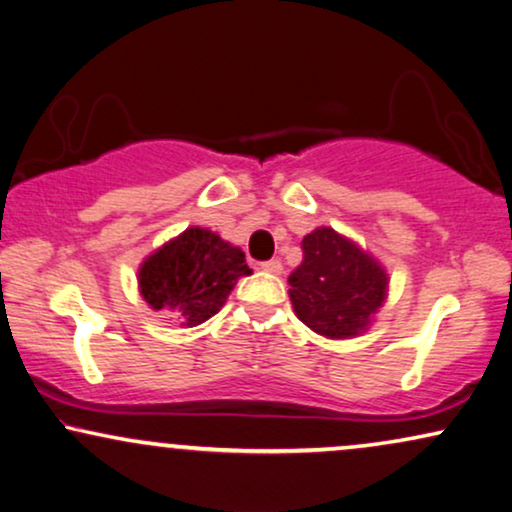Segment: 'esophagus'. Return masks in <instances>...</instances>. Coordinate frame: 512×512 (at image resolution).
I'll list each match as a JSON object with an SVG mask.
<instances>
[{"label":"esophagus","mask_w":512,"mask_h":512,"mask_svg":"<svg viewBox=\"0 0 512 512\" xmlns=\"http://www.w3.org/2000/svg\"><path fill=\"white\" fill-rule=\"evenodd\" d=\"M260 267H262L264 271H269V274H281V271H283L281 260H267V262H262Z\"/></svg>","instance_id":"esophagus-1"}]
</instances>
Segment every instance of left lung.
<instances>
[{"instance_id":"obj_1","label":"left lung","mask_w":512,"mask_h":512,"mask_svg":"<svg viewBox=\"0 0 512 512\" xmlns=\"http://www.w3.org/2000/svg\"><path fill=\"white\" fill-rule=\"evenodd\" d=\"M302 252L288 278L297 318L330 339L360 335L386 297L384 269L330 227L304 236Z\"/></svg>"}]
</instances>
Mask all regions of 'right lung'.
Returning <instances> with one entry per match:
<instances>
[{"label":"right lung","instance_id":"obj_1","mask_svg":"<svg viewBox=\"0 0 512 512\" xmlns=\"http://www.w3.org/2000/svg\"><path fill=\"white\" fill-rule=\"evenodd\" d=\"M250 271L241 248L192 227L147 257L140 292L152 309L177 311L187 325H199L220 311L238 278Z\"/></svg>","mask_w":512,"mask_h":512}]
</instances>
